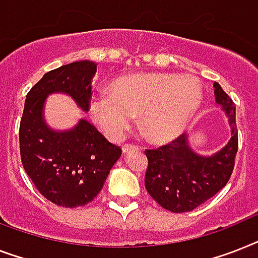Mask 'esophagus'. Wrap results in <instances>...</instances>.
<instances>
[{"mask_svg":"<svg viewBox=\"0 0 258 258\" xmlns=\"http://www.w3.org/2000/svg\"><path fill=\"white\" fill-rule=\"evenodd\" d=\"M122 150L124 154H128V152H131V151L139 150V147H138V146H134V144H124Z\"/></svg>","mask_w":258,"mask_h":258,"instance_id":"34e87169","label":"esophagus"}]
</instances>
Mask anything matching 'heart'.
Instances as JSON below:
<instances>
[{
  "instance_id": "b5f03b06",
  "label": "heart",
  "mask_w": 258,
  "mask_h": 258,
  "mask_svg": "<svg viewBox=\"0 0 258 258\" xmlns=\"http://www.w3.org/2000/svg\"><path fill=\"white\" fill-rule=\"evenodd\" d=\"M202 99L203 87L194 75L142 73L116 79L110 91L93 96L89 111L96 127L112 140L122 139L139 114L146 136L162 144L183 134Z\"/></svg>"
}]
</instances>
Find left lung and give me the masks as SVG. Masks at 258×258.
Returning a JSON list of instances; mask_svg holds the SVG:
<instances>
[{
	"instance_id": "1",
	"label": "left lung",
	"mask_w": 258,
	"mask_h": 258,
	"mask_svg": "<svg viewBox=\"0 0 258 258\" xmlns=\"http://www.w3.org/2000/svg\"><path fill=\"white\" fill-rule=\"evenodd\" d=\"M215 100L228 118L231 139L216 154L200 155L189 146L187 135L158 150H146L148 168L146 189L167 211H194L225 187L233 172L238 138L236 107L221 86L215 82Z\"/></svg>"
}]
</instances>
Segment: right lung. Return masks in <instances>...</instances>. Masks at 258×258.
<instances>
[{
    "instance_id": "right-lung-1",
    "label": "right lung",
    "mask_w": 258,
    "mask_h": 258,
    "mask_svg": "<svg viewBox=\"0 0 258 258\" xmlns=\"http://www.w3.org/2000/svg\"><path fill=\"white\" fill-rule=\"evenodd\" d=\"M93 60H78L46 73L27 93L20 124L21 160L35 188L54 204L77 208L96 198L122 150L110 143L86 119L70 130L51 128L45 120V102L66 94L89 111Z\"/></svg>"
}]
</instances>
